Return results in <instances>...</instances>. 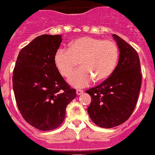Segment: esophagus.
<instances>
[{
	"instance_id": "34e87169",
	"label": "esophagus",
	"mask_w": 155,
	"mask_h": 155,
	"mask_svg": "<svg viewBox=\"0 0 155 155\" xmlns=\"http://www.w3.org/2000/svg\"><path fill=\"white\" fill-rule=\"evenodd\" d=\"M76 93H77V94H78V95H80V94H81L82 93H83V90H80V89H78V90H77V91H76Z\"/></svg>"
}]
</instances>
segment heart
Segmentation results:
<instances>
[{
	"mask_svg": "<svg viewBox=\"0 0 155 155\" xmlns=\"http://www.w3.org/2000/svg\"><path fill=\"white\" fill-rule=\"evenodd\" d=\"M118 56V47L114 41L83 37L73 41L69 49H58L54 62L60 74L67 77L80 61L81 67L69 77V82L75 87H85L94 78L101 81L110 76Z\"/></svg>",
	"mask_w": 155,
	"mask_h": 155,
	"instance_id": "heart-1",
	"label": "heart"
}]
</instances>
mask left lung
Instances as JSON below:
<instances>
[{
    "label": "left lung",
    "mask_w": 155,
    "mask_h": 155,
    "mask_svg": "<svg viewBox=\"0 0 155 155\" xmlns=\"http://www.w3.org/2000/svg\"><path fill=\"white\" fill-rule=\"evenodd\" d=\"M113 37L120 50L117 66L102 83L85 91L91 97L88 114L93 122L102 128L117 127L130 117L142 83L137 51L117 35Z\"/></svg>",
    "instance_id": "left-lung-1"
}]
</instances>
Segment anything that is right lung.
Returning a JSON list of instances; mask_svg holds the SVG:
<instances>
[{"label":"right lung","instance_id":"right-lung-1","mask_svg":"<svg viewBox=\"0 0 155 155\" xmlns=\"http://www.w3.org/2000/svg\"><path fill=\"white\" fill-rule=\"evenodd\" d=\"M61 40L60 35L38 36L22 48L13 69L18 110L28 123L42 131L60 127L66 106L77 96L54 62Z\"/></svg>","mask_w":155,"mask_h":155}]
</instances>
